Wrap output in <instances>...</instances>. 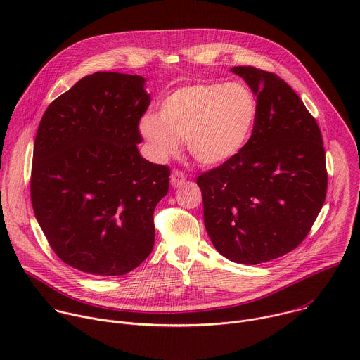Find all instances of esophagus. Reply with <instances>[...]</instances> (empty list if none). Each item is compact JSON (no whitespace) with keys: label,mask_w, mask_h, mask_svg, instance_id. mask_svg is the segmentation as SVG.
I'll return each instance as SVG.
<instances>
[{"label":"esophagus","mask_w":360,"mask_h":360,"mask_svg":"<svg viewBox=\"0 0 360 360\" xmlns=\"http://www.w3.org/2000/svg\"><path fill=\"white\" fill-rule=\"evenodd\" d=\"M185 179H186V174L185 172H182L179 169H174L172 171V175H171V185L172 186H175V188L181 186L185 182Z\"/></svg>","instance_id":"34e87169"}]
</instances>
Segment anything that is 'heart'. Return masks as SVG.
Instances as JSON below:
<instances>
[{
  "label": "heart",
  "mask_w": 360,
  "mask_h": 360,
  "mask_svg": "<svg viewBox=\"0 0 360 360\" xmlns=\"http://www.w3.org/2000/svg\"><path fill=\"white\" fill-rule=\"evenodd\" d=\"M256 112V99L242 84H192L168 95L160 117L145 115L139 129L161 158L175 153L185 139L198 164L219 165L245 146Z\"/></svg>",
  "instance_id": "1"
}]
</instances>
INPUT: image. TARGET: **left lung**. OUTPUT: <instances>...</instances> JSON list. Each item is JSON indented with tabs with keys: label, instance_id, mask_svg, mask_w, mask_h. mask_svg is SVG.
<instances>
[{
	"label": "left lung",
	"instance_id": "8db88e82",
	"mask_svg": "<svg viewBox=\"0 0 360 360\" xmlns=\"http://www.w3.org/2000/svg\"><path fill=\"white\" fill-rule=\"evenodd\" d=\"M256 95V120L245 146L202 172L203 221L217 250L258 265L296 249L326 198L322 134L299 95L276 74L233 67Z\"/></svg>",
	"mask_w": 360,
	"mask_h": 360
}]
</instances>
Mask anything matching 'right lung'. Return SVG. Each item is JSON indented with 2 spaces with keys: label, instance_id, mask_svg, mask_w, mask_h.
Masks as SVG:
<instances>
[{
  "label": "right lung",
  "instance_id": "obj_1",
  "mask_svg": "<svg viewBox=\"0 0 360 360\" xmlns=\"http://www.w3.org/2000/svg\"><path fill=\"white\" fill-rule=\"evenodd\" d=\"M143 85L139 75H86L51 102L35 135V218L58 258L89 275L131 272L155 240L153 211L171 169L136 148L150 104Z\"/></svg>",
  "mask_w": 360,
  "mask_h": 360
}]
</instances>
